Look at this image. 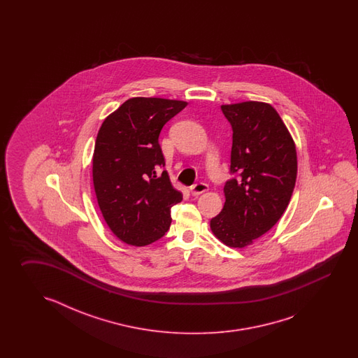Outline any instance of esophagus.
I'll return each instance as SVG.
<instances>
[{
  "instance_id": "1",
  "label": "esophagus",
  "mask_w": 358,
  "mask_h": 358,
  "mask_svg": "<svg viewBox=\"0 0 358 358\" xmlns=\"http://www.w3.org/2000/svg\"><path fill=\"white\" fill-rule=\"evenodd\" d=\"M189 190L193 196H198V194L203 193L206 190H208V185H207L206 182H196V184H193V185L190 187Z\"/></svg>"
}]
</instances>
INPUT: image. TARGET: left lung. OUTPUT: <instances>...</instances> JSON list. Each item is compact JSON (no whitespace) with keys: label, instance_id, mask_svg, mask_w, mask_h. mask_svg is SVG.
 I'll return each mask as SVG.
<instances>
[{"label":"left lung","instance_id":"1","mask_svg":"<svg viewBox=\"0 0 358 358\" xmlns=\"http://www.w3.org/2000/svg\"><path fill=\"white\" fill-rule=\"evenodd\" d=\"M221 111L233 129V176L224 185V207L210 227L222 243L242 248L273 228L288 207L297 152L271 105L250 101L222 105Z\"/></svg>","mask_w":358,"mask_h":358}]
</instances>
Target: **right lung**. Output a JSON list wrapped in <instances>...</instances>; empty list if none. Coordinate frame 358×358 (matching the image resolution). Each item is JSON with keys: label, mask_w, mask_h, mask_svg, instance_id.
Returning a JSON list of instances; mask_svg holds the SVG:
<instances>
[{"label": "right lung", "mask_w": 358, "mask_h": 358, "mask_svg": "<svg viewBox=\"0 0 358 358\" xmlns=\"http://www.w3.org/2000/svg\"><path fill=\"white\" fill-rule=\"evenodd\" d=\"M185 106L176 99H130L99 128L94 192L108 228L125 243L141 247L159 241L170 228L171 207L182 199L164 170L159 137Z\"/></svg>", "instance_id": "obj_1"}]
</instances>
